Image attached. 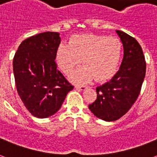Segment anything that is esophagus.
I'll return each mask as SVG.
<instances>
[{"mask_svg": "<svg viewBox=\"0 0 157 157\" xmlns=\"http://www.w3.org/2000/svg\"><path fill=\"white\" fill-rule=\"evenodd\" d=\"M87 87L85 86H76V89L80 90H84L86 89Z\"/></svg>", "mask_w": 157, "mask_h": 157, "instance_id": "obj_1", "label": "esophagus"}]
</instances>
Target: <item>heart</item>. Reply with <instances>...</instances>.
I'll return each instance as SVG.
<instances>
[{"label": "heart", "mask_w": 157, "mask_h": 157, "mask_svg": "<svg viewBox=\"0 0 157 157\" xmlns=\"http://www.w3.org/2000/svg\"><path fill=\"white\" fill-rule=\"evenodd\" d=\"M122 55V43L117 38L82 33L71 37L68 45L61 44L56 52V63L63 73L70 74L81 60L83 67L70 76V81L81 84L93 79L104 81L116 72Z\"/></svg>", "instance_id": "1"}]
</instances>
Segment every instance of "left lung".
I'll use <instances>...</instances> for the list:
<instances>
[{
  "instance_id": "1",
  "label": "left lung",
  "mask_w": 157,
  "mask_h": 157,
  "mask_svg": "<svg viewBox=\"0 0 157 157\" xmlns=\"http://www.w3.org/2000/svg\"><path fill=\"white\" fill-rule=\"evenodd\" d=\"M124 47V58L110 81L96 87L97 99L90 110L104 121H115L132 106L140 94L146 75L145 57L138 42L128 33L116 30Z\"/></svg>"
}]
</instances>
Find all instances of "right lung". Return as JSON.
<instances>
[{
    "instance_id": "add662e5",
    "label": "right lung",
    "mask_w": 157,
    "mask_h": 157,
    "mask_svg": "<svg viewBox=\"0 0 157 157\" xmlns=\"http://www.w3.org/2000/svg\"><path fill=\"white\" fill-rule=\"evenodd\" d=\"M60 43L57 32L36 34L20 44L13 59L18 94L29 113L37 118H48L57 113L73 89L54 62Z\"/></svg>"
}]
</instances>
